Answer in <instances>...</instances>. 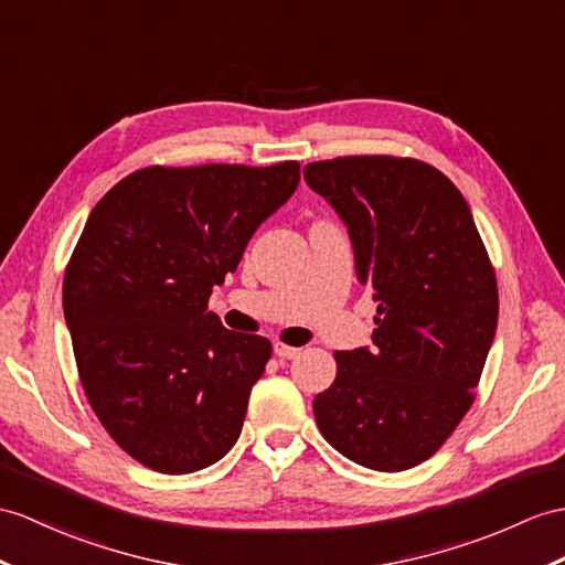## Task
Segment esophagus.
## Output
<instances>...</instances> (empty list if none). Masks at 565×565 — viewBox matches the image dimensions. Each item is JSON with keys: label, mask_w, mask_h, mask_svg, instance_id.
Wrapping results in <instances>:
<instances>
[{"label": "esophagus", "mask_w": 565, "mask_h": 565, "mask_svg": "<svg viewBox=\"0 0 565 565\" xmlns=\"http://www.w3.org/2000/svg\"><path fill=\"white\" fill-rule=\"evenodd\" d=\"M275 354L280 356V360H295V356L301 354L299 348H292V345H285V342H275Z\"/></svg>", "instance_id": "1"}]
</instances>
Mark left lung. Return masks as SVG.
<instances>
[{"label":"left lung","mask_w":565,"mask_h":565,"mask_svg":"<svg viewBox=\"0 0 565 565\" xmlns=\"http://www.w3.org/2000/svg\"><path fill=\"white\" fill-rule=\"evenodd\" d=\"M307 184L345 220L356 278L374 290L371 350L335 352L313 397L326 441L369 470L429 460L475 403L499 321V285L470 205L429 162L345 156Z\"/></svg>","instance_id":"1"}]
</instances>
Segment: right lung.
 <instances>
[{
	"instance_id": "1",
	"label": "right lung",
	"mask_w": 565,
	"mask_h": 565,
	"mask_svg": "<svg viewBox=\"0 0 565 565\" xmlns=\"http://www.w3.org/2000/svg\"><path fill=\"white\" fill-rule=\"evenodd\" d=\"M297 184V160L150 164L95 203L64 270V319L95 417L136 462L189 475L237 444L273 345L227 330L209 297Z\"/></svg>"
}]
</instances>
